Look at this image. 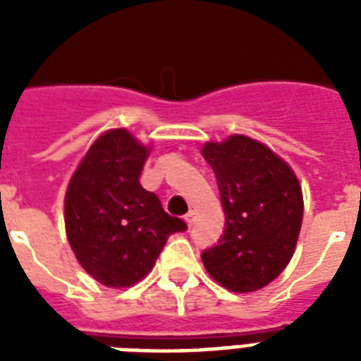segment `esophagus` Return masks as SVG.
Returning a JSON list of instances; mask_svg holds the SVG:
<instances>
[{"label": "esophagus", "instance_id": "1", "mask_svg": "<svg viewBox=\"0 0 361 361\" xmlns=\"http://www.w3.org/2000/svg\"><path fill=\"white\" fill-rule=\"evenodd\" d=\"M185 223L189 226L195 225V223H197V212H192V209H191V212H189V214L185 215Z\"/></svg>", "mask_w": 361, "mask_h": 361}]
</instances>
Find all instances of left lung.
<instances>
[{"label":"left lung","mask_w":361,"mask_h":361,"mask_svg":"<svg viewBox=\"0 0 361 361\" xmlns=\"http://www.w3.org/2000/svg\"><path fill=\"white\" fill-rule=\"evenodd\" d=\"M202 155L225 209V231L202 251L204 266L228 290H258L290 262L302 228V187L283 159L247 136L208 142Z\"/></svg>","instance_id":"obj_1"}]
</instances>
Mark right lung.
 Listing matches in <instances>:
<instances>
[{
  "mask_svg": "<svg viewBox=\"0 0 361 361\" xmlns=\"http://www.w3.org/2000/svg\"><path fill=\"white\" fill-rule=\"evenodd\" d=\"M147 149L125 129L99 136L65 195L67 238L78 262L106 286H130L153 268L170 234L185 221L140 185Z\"/></svg>",
  "mask_w": 361,
  "mask_h": 361,
  "instance_id": "1",
  "label": "right lung"
}]
</instances>
